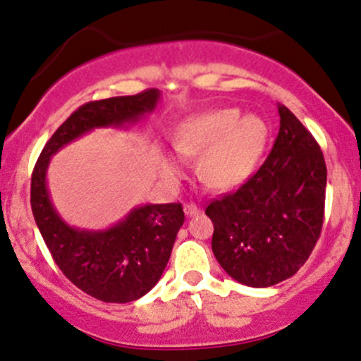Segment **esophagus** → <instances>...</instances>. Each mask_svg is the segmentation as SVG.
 Masks as SVG:
<instances>
[{"mask_svg":"<svg viewBox=\"0 0 361 361\" xmlns=\"http://www.w3.org/2000/svg\"><path fill=\"white\" fill-rule=\"evenodd\" d=\"M184 213L188 214V216H194V214L200 213V208H197V204H194V202H188V204L184 206Z\"/></svg>","mask_w":361,"mask_h":361,"instance_id":"esophagus-1","label":"esophagus"}]
</instances>
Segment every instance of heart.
I'll return each instance as SVG.
<instances>
[{
	"label": "heart",
	"instance_id": "1",
	"mask_svg": "<svg viewBox=\"0 0 361 361\" xmlns=\"http://www.w3.org/2000/svg\"><path fill=\"white\" fill-rule=\"evenodd\" d=\"M269 129L259 116H242L237 109H216L185 119L173 136V147L185 157H201V179L214 189H235L257 169L268 143ZM169 173L179 161L165 157Z\"/></svg>",
	"mask_w": 361,
	"mask_h": 361
}]
</instances>
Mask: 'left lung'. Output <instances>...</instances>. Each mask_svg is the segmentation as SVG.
Instances as JSON below:
<instances>
[{
  "instance_id": "obj_1",
  "label": "left lung",
  "mask_w": 361,
  "mask_h": 361,
  "mask_svg": "<svg viewBox=\"0 0 361 361\" xmlns=\"http://www.w3.org/2000/svg\"><path fill=\"white\" fill-rule=\"evenodd\" d=\"M273 149L235 192L206 208L216 261L238 283L266 288L293 276L321 237L327 169L321 147L279 105Z\"/></svg>"
}]
</instances>
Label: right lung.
Returning a JSON list of instances; mask_svg holds the SVG:
<instances>
[{"label":"right lung","mask_w":361,"mask_h":361,"mask_svg":"<svg viewBox=\"0 0 361 361\" xmlns=\"http://www.w3.org/2000/svg\"><path fill=\"white\" fill-rule=\"evenodd\" d=\"M157 88L126 97L93 100L76 109L56 129L32 172L30 204L52 259L75 286L107 303H128L147 295L167 266L184 224L180 202L145 204L102 232L73 228L52 206L46 184L51 157L95 128H121L157 107Z\"/></svg>","instance_id":"right-lung-1"}]
</instances>
